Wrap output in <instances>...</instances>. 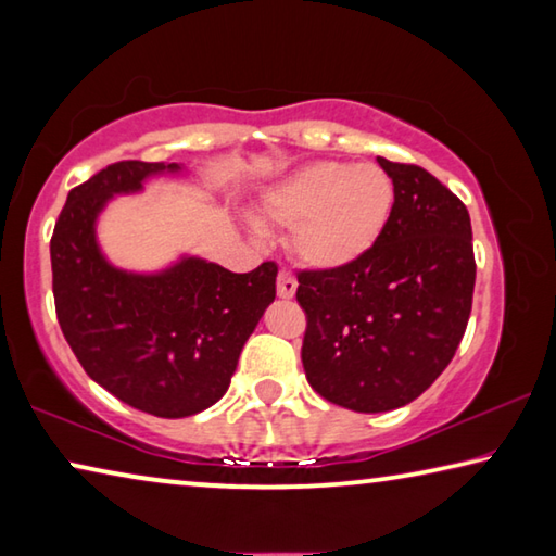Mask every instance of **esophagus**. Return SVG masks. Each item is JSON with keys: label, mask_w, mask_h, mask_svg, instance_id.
Instances as JSON below:
<instances>
[{"label": "esophagus", "mask_w": 556, "mask_h": 556, "mask_svg": "<svg viewBox=\"0 0 556 556\" xmlns=\"http://www.w3.org/2000/svg\"><path fill=\"white\" fill-rule=\"evenodd\" d=\"M277 294H279V299H291L296 294V279H294V275H291V271H287V269L279 271Z\"/></svg>", "instance_id": "obj_1"}]
</instances>
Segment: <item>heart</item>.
Segmentation results:
<instances>
[{"label":"heart","instance_id":"obj_1","mask_svg":"<svg viewBox=\"0 0 556 556\" xmlns=\"http://www.w3.org/2000/svg\"><path fill=\"white\" fill-rule=\"evenodd\" d=\"M394 208V184L378 164L314 162L269 186L257 223L291 228V252L306 267L336 271L361 262Z\"/></svg>","mask_w":556,"mask_h":556}]
</instances>
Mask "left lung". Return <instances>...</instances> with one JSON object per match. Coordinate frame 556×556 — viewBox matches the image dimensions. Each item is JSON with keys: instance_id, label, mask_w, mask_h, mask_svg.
<instances>
[{"instance_id": "1", "label": "left lung", "mask_w": 556, "mask_h": 556, "mask_svg": "<svg viewBox=\"0 0 556 556\" xmlns=\"http://www.w3.org/2000/svg\"><path fill=\"white\" fill-rule=\"evenodd\" d=\"M378 164L394 184L380 242L345 269L301 271L296 289L308 384L365 414L404 407L446 370L476 285L466 205L421 166Z\"/></svg>"}]
</instances>
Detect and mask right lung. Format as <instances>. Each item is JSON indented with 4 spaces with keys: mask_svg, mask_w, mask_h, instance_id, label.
Listing matches in <instances>:
<instances>
[{
    "mask_svg": "<svg viewBox=\"0 0 556 556\" xmlns=\"http://www.w3.org/2000/svg\"><path fill=\"white\" fill-rule=\"evenodd\" d=\"M184 178L168 162H119L73 188L51 238L61 331L83 370L129 407L164 419L208 409L230 388L240 353L277 294V265L235 275L181 252L139 271L112 262L98 225L119 195L154 178Z\"/></svg>",
    "mask_w": 556,
    "mask_h": 556,
    "instance_id": "right-lung-1",
    "label": "right lung"
}]
</instances>
